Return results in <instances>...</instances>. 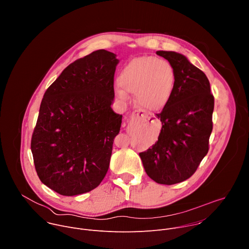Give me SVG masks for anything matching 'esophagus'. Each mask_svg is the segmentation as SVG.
Returning a JSON list of instances; mask_svg holds the SVG:
<instances>
[{
    "instance_id": "esophagus-1",
    "label": "esophagus",
    "mask_w": 249,
    "mask_h": 249,
    "mask_svg": "<svg viewBox=\"0 0 249 249\" xmlns=\"http://www.w3.org/2000/svg\"><path fill=\"white\" fill-rule=\"evenodd\" d=\"M148 119H149L148 115L142 113L140 111H135L131 115L130 123L133 124V125H136V126H140V125L143 124L144 122H146Z\"/></svg>"
}]
</instances>
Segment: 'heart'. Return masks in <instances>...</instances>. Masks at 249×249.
Masks as SVG:
<instances>
[{
	"label": "heart",
	"instance_id": "1",
	"mask_svg": "<svg viewBox=\"0 0 249 249\" xmlns=\"http://www.w3.org/2000/svg\"><path fill=\"white\" fill-rule=\"evenodd\" d=\"M116 95L126 100L128 92L135 93L136 102L142 108L157 111L169 102L176 84L171 64L157 57H139L130 61L121 71Z\"/></svg>",
	"mask_w": 249,
	"mask_h": 249
}]
</instances>
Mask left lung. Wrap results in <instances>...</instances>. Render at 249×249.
Instances as JSON below:
<instances>
[{
    "instance_id": "8db88e82",
    "label": "left lung",
    "mask_w": 249,
    "mask_h": 249,
    "mask_svg": "<svg viewBox=\"0 0 249 249\" xmlns=\"http://www.w3.org/2000/svg\"><path fill=\"white\" fill-rule=\"evenodd\" d=\"M173 67V94L158 114L162 127L156 144L140 153L145 171L160 184L188 179L209 151L214 96L206 75L182 54L157 51Z\"/></svg>"
}]
</instances>
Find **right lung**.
<instances>
[{
    "instance_id": "obj_1",
    "label": "right lung",
    "mask_w": 249,
    "mask_h": 249,
    "mask_svg": "<svg viewBox=\"0 0 249 249\" xmlns=\"http://www.w3.org/2000/svg\"><path fill=\"white\" fill-rule=\"evenodd\" d=\"M118 63L96 50L70 64L44 93L31 153L41 182L63 196L91 191L108 170L122 123L111 108Z\"/></svg>"
}]
</instances>
